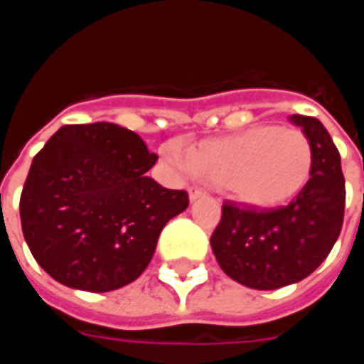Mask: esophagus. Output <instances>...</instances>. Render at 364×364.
<instances>
[{"instance_id":"obj_1","label":"esophagus","mask_w":364,"mask_h":364,"mask_svg":"<svg viewBox=\"0 0 364 364\" xmlns=\"http://www.w3.org/2000/svg\"><path fill=\"white\" fill-rule=\"evenodd\" d=\"M187 191H189V200H191V203H195L197 198L205 197V191L198 189V187H189Z\"/></svg>"}]
</instances>
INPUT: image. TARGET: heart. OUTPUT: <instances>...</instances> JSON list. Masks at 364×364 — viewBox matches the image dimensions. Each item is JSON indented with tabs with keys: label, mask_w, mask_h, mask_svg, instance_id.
<instances>
[{
	"label": "heart",
	"mask_w": 364,
	"mask_h": 364,
	"mask_svg": "<svg viewBox=\"0 0 364 364\" xmlns=\"http://www.w3.org/2000/svg\"><path fill=\"white\" fill-rule=\"evenodd\" d=\"M164 158L253 208H274L296 198L314 167L310 138L300 128L277 124H253L236 134L208 138L187 148V156L171 146Z\"/></svg>",
	"instance_id": "1"
}]
</instances>
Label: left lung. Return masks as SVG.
<instances>
[{
  "label": "left lung",
  "instance_id": "left-lung-1",
  "mask_svg": "<svg viewBox=\"0 0 364 364\" xmlns=\"http://www.w3.org/2000/svg\"><path fill=\"white\" fill-rule=\"evenodd\" d=\"M289 120L312 142L314 167L304 191L271 210L226 203L210 237L222 271L255 290L306 279L328 257L343 226L345 179L336 144L318 119L290 114Z\"/></svg>",
  "mask_w": 364,
  "mask_h": 364
}]
</instances>
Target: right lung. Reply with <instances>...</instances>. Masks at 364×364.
Wrapping results in <instances>:
<instances>
[{"label": "right lung", "mask_w": 364, "mask_h": 364, "mask_svg": "<svg viewBox=\"0 0 364 364\" xmlns=\"http://www.w3.org/2000/svg\"><path fill=\"white\" fill-rule=\"evenodd\" d=\"M158 156L111 122L68 124L35 156L21 193V226L36 263L70 289L109 292L150 265L185 191L146 175Z\"/></svg>", "instance_id": "1"}]
</instances>
